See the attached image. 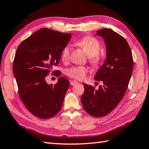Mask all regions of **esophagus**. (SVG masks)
Segmentation results:
<instances>
[{"instance_id": "obj_1", "label": "esophagus", "mask_w": 149, "mask_h": 149, "mask_svg": "<svg viewBox=\"0 0 149 149\" xmlns=\"http://www.w3.org/2000/svg\"><path fill=\"white\" fill-rule=\"evenodd\" d=\"M77 83L78 82L77 81H70V85H76Z\"/></svg>"}]
</instances>
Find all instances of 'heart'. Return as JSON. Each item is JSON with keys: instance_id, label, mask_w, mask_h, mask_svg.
<instances>
[{"instance_id": "obj_1", "label": "heart", "mask_w": 149, "mask_h": 149, "mask_svg": "<svg viewBox=\"0 0 149 149\" xmlns=\"http://www.w3.org/2000/svg\"><path fill=\"white\" fill-rule=\"evenodd\" d=\"M76 44L85 51L89 56V61L94 66L98 65L100 63L102 58L98 55L100 51V44L98 40L91 36H85L77 40ZM70 53V46L66 45L61 53V58L63 61L68 60ZM88 69L86 67L75 66L70 68L66 70V74L70 77L78 80H82L85 77Z\"/></svg>"}]
</instances>
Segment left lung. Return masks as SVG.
<instances>
[{"mask_svg": "<svg viewBox=\"0 0 149 149\" xmlns=\"http://www.w3.org/2000/svg\"><path fill=\"white\" fill-rule=\"evenodd\" d=\"M96 35L104 40L106 58L94 78L103 84L98 90L84 84L81 103L89 115L102 117L111 112L123 99L133 71V57L126 40L113 30H98Z\"/></svg>", "mask_w": 149, "mask_h": 149, "instance_id": "1", "label": "left lung"}]
</instances>
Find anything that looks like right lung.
I'll use <instances>...</instances> for the list:
<instances>
[{
  "label": "right lung",
  "mask_w": 149,
  "mask_h": 149,
  "mask_svg": "<svg viewBox=\"0 0 149 149\" xmlns=\"http://www.w3.org/2000/svg\"><path fill=\"white\" fill-rule=\"evenodd\" d=\"M71 37L70 34L41 29L21 42L16 51L13 72L19 94L26 109L38 118L52 117L63 105L69 81L60 77L55 85H49L45 77L58 64ZM56 74L60 76L61 72Z\"/></svg>",
  "instance_id": "add662e5"
}]
</instances>
